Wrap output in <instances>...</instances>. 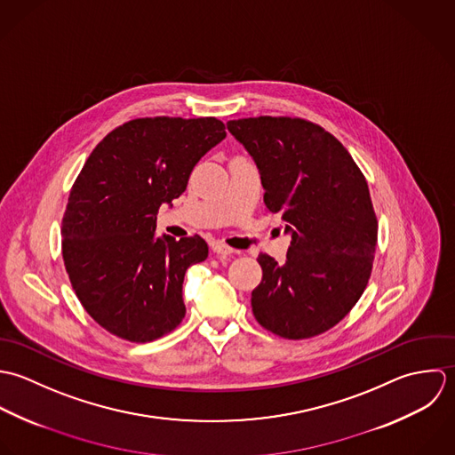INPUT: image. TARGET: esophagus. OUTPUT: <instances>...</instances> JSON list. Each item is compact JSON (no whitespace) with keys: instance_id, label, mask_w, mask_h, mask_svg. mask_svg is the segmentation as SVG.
Listing matches in <instances>:
<instances>
[{"instance_id":"34e87169","label":"esophagus","mask_w":455,"mask_h":455,"mask_svg":"<svg viewBox=\"0 0 455 455\" xmlns=\"http://www.w3.org/2000/svg\"><path fill=\"white\" fill-rule=\"evenodd\" d=\"M212 251L218 255V257H228V255H232V253H235L230 246H227V244H223V243H212Z\"/></svg>"}]
</instances>
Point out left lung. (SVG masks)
Masks as SVG:
<instances>
[{
	"mask_svg": "<svg viewBox=\"0 0 455 455\" xmlns=\"http://www.w3.org/2000/svg\"><path fill=\"white\" fill-rule=\"evenodd\" d=\"M259 171L264 204L291 232L284 264L260 253L251 293L257 322L284 339H309L339 323L372 271L378 220L363 171L347 148L302 117L227 123Z\"/></svg>",
	"mask_w": 455,
	"mask_h": 455,
	"instance_id": "8db88e82",
	"label": "left lung"
}]
</instances>
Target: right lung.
<instances>
[{
	"label": "right lung",
	"mask_w": 455,
	"mask_h": 455,
	"mask_svg": "<svg viewBox=\"0 0 455 455\" xmlns=\"http://www.w3.org/2000/svg\"><path fill=\"white\" fill-rule=\"evenodd\" d=\"M225 137L216 117H139L107 133L86 160L70 189L61 250L77 299L110 334L149 343L181 323L184 273L209 248L198 235L155 239L156 216Z\"/></svg>",
	"instance_id": "add662e5"
}]
</instances>
